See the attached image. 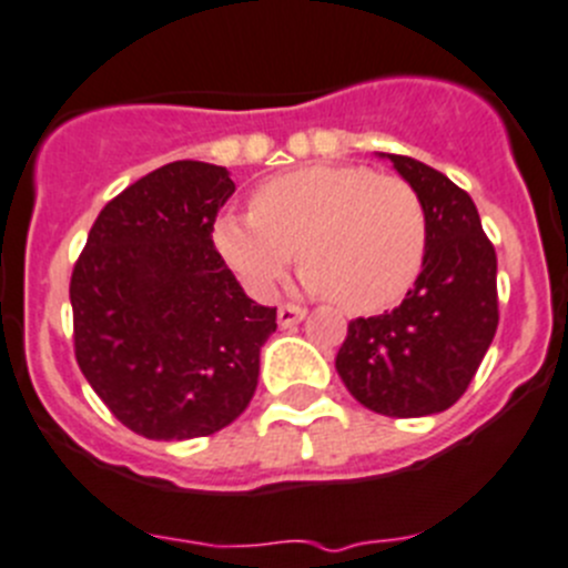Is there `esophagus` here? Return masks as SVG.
I'll return each mask as SVG.
<instances>
[{"instance_id":"esophagus-1","label":"esophagus","mask_w":568,"mask_h":568,"mask_svg":"<svg viewBox=\"0 0 568 568\" xmlns=\"http://www.w3.org/2000/svg\"><path fill=\"white\" fill-rule=\"evenodd\" d=\"M302 320H305V308H300V305H280L277 308L280 327H294Z\"/></svg>"}]
</instances>
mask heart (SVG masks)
I'll list each match as a JSON object with an SVG mask.
<instances>
[{
    "label": "heart",
    "mask_w": 568,
    "mask_h": 568,
    "mask_svg": "<svg viewBox=\"0 0 568 568\" xmlns=\"http://www.w3.org/2000/svg\"><path fill=\"white\" fill-rule=\"evenodd\" d=\"M212 243L254 296L274 294L300 248L311 294L373 314L420 277L428 215L406 179L364 164H311L260 184L252 212L221 215Z\"/></svg>",
    "instance_id": "1"
}]
</instances>
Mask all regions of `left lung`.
I'll return each mask as SVG.
<instances>
[{
	"label": "left lung",
	"instance_id": "obj_1",
	"mask_svg": "<svg viewBox=\"0 0 568 568\" xmlns=\"http://www.w3.org/2000/svg\"><path fill=\"white\" fill-rule=\"evenodd\" d=\"M381 156L426 204V263L395 311L349 322L336 369L367 409L426 417L465 395L496 336V248L470 195L452 179L412 156Z\"/></svg>",
	"mask_w": 568,
	"mask_h": 568
}]
</instances>
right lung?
Instances as JSON below:
<instances>
[{"label":"right lung","instance_id":"add662e5","mask_svg":"<svg viewBox=\"0 0 568 568\" xmlns=\"http://www.w3.org/2000/svg\"><path fill=\"white\" fill-rule=\"evenodd\" d=\"M232 193L219 164H164L100 210L72 272L78 367L148 439L221 432L257 389L277 308L248 300L215 252Z\"/></svg>","mask_w":568,"mask_h":568}]
</instances>
